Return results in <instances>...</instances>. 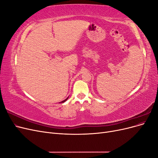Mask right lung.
I'll use <instances>...</instances> for the list:
<instances>
[{
  "instance_id": "obj_1",
  "label": "right lung",
  "mask_w": 158,
  "mask_h": 158,
  "mask_svg": "<svg viewBox=\"0 0 158 158\" xmlns=\"http://www.w3.org/2000/svg\"><path fill=\"white\" fill-rule=\"evenodd\" d=\"M68 98H66V99H64V101H63V102H61V103H64V102H65L66 101V100H67V99H68Z\"/></svg>"
}]
</instances>
